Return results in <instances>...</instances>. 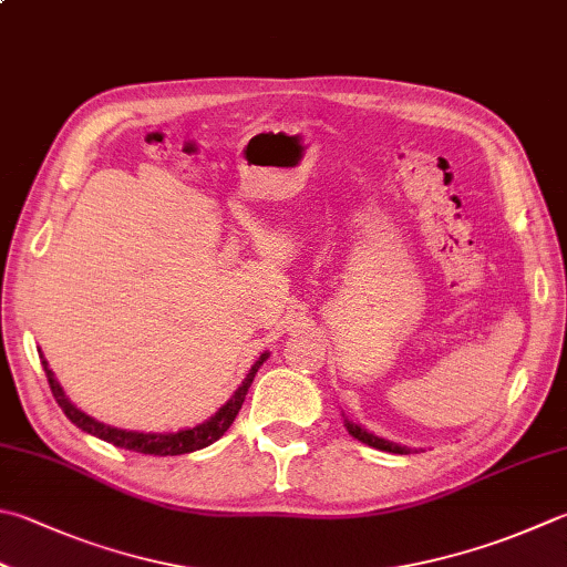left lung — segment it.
I'll list each match as a JSON object with an SVG mask.
<instances>
[{
	"label": "left lung",
	"mask_w": 567,
	"mask_h": 567,
	"mask_svg": "<svg viewBox=\"0 0 567 567\" xmlns=\"http://www.w3.org/2000/svg\"><path fill=\"white\" fill-rule=\"evenodd\" d=\"M346 426H348V432H350L352 436H355L358 442L368 444V446H375V450H380V452H392V454H410L408 446H400V444H394V442L382 440V436L370 434L368 430H362L360 424H352V422H348V420H346Z\"/></svg>",
	"instance_id": "left-lung-1"
}]
</instances>
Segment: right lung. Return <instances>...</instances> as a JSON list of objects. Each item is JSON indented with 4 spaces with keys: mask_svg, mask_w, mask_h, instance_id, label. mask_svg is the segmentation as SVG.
I'll use <instances>...</instances> for the list:
<instances>
[{
    "mask_svg": "<svg viewBox=\"0 0 567 567\" xmlns=\"http://www.w3.org/2000/svg\"><path fill=\"white\" fill-rule=\"evenodd\" d=\"M269 358V352H264V355L254 362L249 375L244 378V382L239 384V390L234 392V398L219 408V412H215V416H209L207 422H202L197 426H192V430H179V432H169V434H153V432H127V430H117V426H109L99 420H93L85 412H81L79 408H73V402L66 398V392L61 390V384L53 378V372L49 370L47 360L44 362V372H47V380H49V388L53 392V400L59 402V408L63 410V414L69 416V420L79 426V430L89 432L93 436H99V440L109 442L113 446H121V450H131V452H141V454H153V456H177V454H189V452H197V450H205L212 442H217L219 436L229 430L237 420V414L244 404V398H247V392L254 382V375L259 372V368L264 365V360Z\"/></svg>",
    "mask_w": 567,
    "mask_h": 567,
    "instance_id": "obj_1",
    "label": "right lung"
}]
</instances>
